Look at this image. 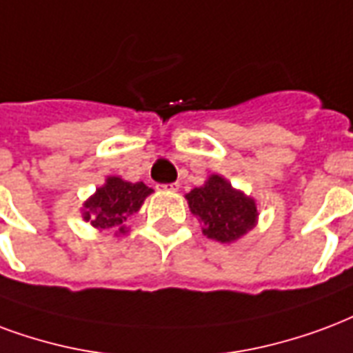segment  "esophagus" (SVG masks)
Returning <instances> with one entry per match:
<instances>
[{"instance_id":"esophagus-1","label":"esophagus","mask_w":353,"mask_h":353,"mask_svg":"<svg viewBox=\"0 0 353 353\" xmlns=\"http://www.w3.org/2000/svg\"><path fill=\"white\" fill-rule=\"evenodd\" d=\"M159 189L161 190H172V192H176L179 189V185L177 183H168V185H159Z\"/></svg>"}]
</instances>
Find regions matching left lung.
Segmentation results:
<instances>
[{
  "mask_svg": "<svg viewBox=\"0 0 353 353\" xmlns=\"http://www.w3.org/2000/svg\"><path fill=\"white\" fill-rule=\"evenodd\" d=\"M187 200L192 215L202 219L203 234L215 241H236L256 223L254 200L232 189L219 176H211L203 187L190 190Z\"/></svg>",
  "mask_w": 353,
  "mask_h": 353,
  "instance_id": "1",
  "label": "left lung"
}]
</instances>
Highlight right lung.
Listing matches in <instances>:
<instances>
[{
  "label": "right lung",
  "mask_w": 353,
  "mask_h": 353,
  "mask_svg": "<svg viewBox=\"0 0 353 353\" xmlns=\"http://www.w3.org/2000/svg\"><path fill=\"white\" fill-rule=\"evenodd\" d=\"M151 192L153 190L142 181L129 183L119 177H108L106 185L97 189L95 194L83 203V219L95 228L121 226L130 215L140 210L143 198Z\"/></svg>",
  "instance_id": "obj_1"
}]
</instances>
